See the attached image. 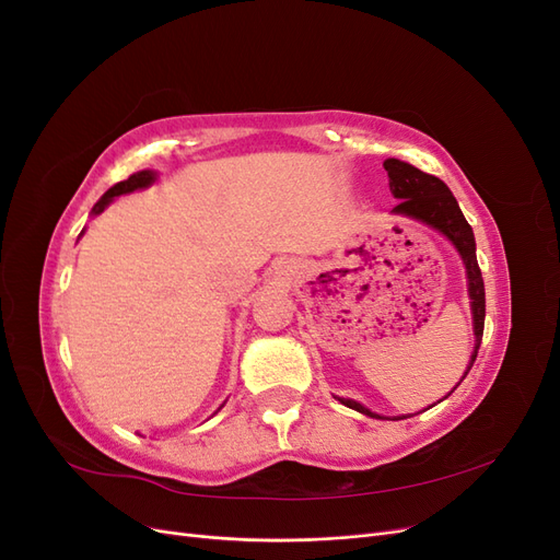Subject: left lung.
Returning <instances> with one entry per match:
<instances>
[{
    "instance_id": "1",
    "label": "left lung",
    "mask_w": 560,
    "mask_h": 560,
    "mask_svg": "<svg viewBox=\"0 0 560 560\" xmlns=\"http://www.w3.org/2000/svg\"><path fill=\"white\" fill-rule=\"evenodd\" d=\"M383 167L389 177V191H393L395 198H399L393 212L418 219V222L436 229L439 233H444L446 238L455 245L457 254L463 257V264L467 270V292L471 299L469 301L471 303V319H474V352H471V360L465 371V376H467L474 360H477L481 336H483V319H486V292H483L481 268L477 264V243H474V231L467 224V219H465L460 206H457L455 196L451 194V189L442 179L422 173L411 163H404L397 159H387L383 163ZM338 401L348 406V409H352V411H360L371 418H383L374 411H369L366 406H362L354 399L338 397ZM401 418H406V416H401ZM401 418H395V420H401Z\"/></svg>"
}]
</instances>
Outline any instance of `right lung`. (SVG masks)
I'll return each mask as SVG.
<instances>
[{
	"mask_svg": "<svg viewBox=\"0 0 560 560\" xmlns=\"http://www.w3.org/2000/svg\"><path fill=\"white\" fill-rule=\"evenodd\" d=\"M156 182V173L154 171H140V173H135V175H130L128 179H124V182H118V184H114L112 189L100 198L95 206H93V214H100L103 212L109 202L116 198V196H121V194H130V191H138V189H144V186H149V184H154Z\"/></svg>",
	"mask_w": 560,
	"mask_h": 560,
	"instance_id": "1",
	"label": "right lung"
}]
</instances>
